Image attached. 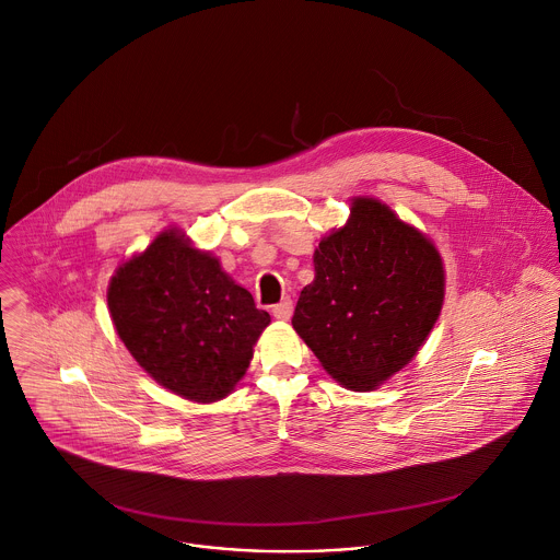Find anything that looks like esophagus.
Instances as JSON below:
<instances>
[{"instance_id": "obj_1", "label": "esophagus", "mask_w": 560, "mask_h": 560, "mask_svg": "<svg viewBox=\"0 0 560 560\" xmlns=\"http://www.w3.org/2000/svg\"><path fill=\"white\" fill-rule=\"evenodd\" d=\"M292 310H294L292 301H290V299H283L281 303H277V305L272 307V316H275L277 320H290Z\"/></svg>"}]
</instances>
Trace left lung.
<instances>
[{"label": "left lung", "mask_w": 560, "mask_h": 560, "mask_svg": "<svg viewBox=\"0 0 560 560\" xmlns=\"http://www.w3.org/2000/svg\"><path fill=\"white\" fill-rule=\"evenodd\" d=\"M292 327L345 388L366 393L423 347L445 299L443 259L375 198H353L347 224L314 250Z\"/></svg>", "instance_id": "obj_1"}]
</instances>
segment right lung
<instances>
[{"mask_svg": "<svg viewBox=\"0 0 560 560\" xmlns=\"http://www.w3.org/2000/svg\"><path fill=\"white\" fill-rule=\"evenodd\" d=\"M117 336L137 364L174 395L211 404L244 377L270 325L220 261L167 229L124 261L106 292Z\"/></svg>", "mask_w": 560, "mask_h": 560, "instance_id": "1", "label": "right lung"}]
</instances>
